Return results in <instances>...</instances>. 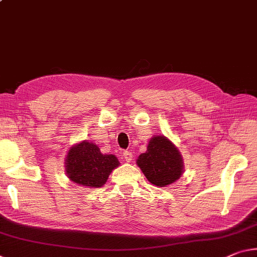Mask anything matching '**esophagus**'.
Returning a JSON list of instances; mask_svg holds the SVG:
<instances>
[{"mask_svg": "<svg viewBox=\"0 0 257 257\" xmlns=\"http://www.w3.org/2000/svg\"><path fill=\"white\" fill-rule=\"evenodd\" d=\"M122 157H123V159L127 162H130L133 160V153L129 152V151H124L123 154H122Z\"/></svg>", "mask_w": 257, "mask_h": 257, "instance_id": "obj_1", "label": "esophagus"}]
</instances>
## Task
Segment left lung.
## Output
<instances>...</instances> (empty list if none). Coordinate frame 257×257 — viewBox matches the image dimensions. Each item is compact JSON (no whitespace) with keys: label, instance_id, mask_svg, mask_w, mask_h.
<instances>
[{"label":"left lung","instance_id":"1","mask_svg":"<svg viewBox=\"0 0 257 257\" xmlns=\"http://www.w3.org/2000/svg\"><path fill=\"white\" fill-rule=\"evenodd\" d=\"M136 164L148 181L157 186L173 184L184 172L180 150L164 135L151 138L146 152L137 158Z\"/></svg>","mask_w":257,"mask_h":257}]
</instances>
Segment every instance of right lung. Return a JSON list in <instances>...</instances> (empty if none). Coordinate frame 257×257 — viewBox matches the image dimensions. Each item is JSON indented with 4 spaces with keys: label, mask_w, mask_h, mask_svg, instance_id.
I'll return each instance as SVG.
<instances>
[{
    "label": "right lung",
    "mask_w": 257,
    "mask_h": 257,
    "mask_svg": "<svg viewBox=\"0 0 257 257\" xmlns=\"http://www.w3.org/2000/svg\"><path fill=\"white\" fill-rule=\"evenodd\" d=\"M119 165L114 154H103L98 146L88 141L73 145L65 158L67 177L77 185L90 189L103 186Z\"/></svg>",
    "instance_id": "obj_1"
}]
</instances>
